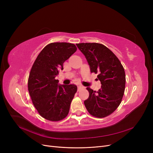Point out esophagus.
Listing matches in <instances>:
<instances>
[{
  "mask_svg": "<svg viewBox=\"0 0 153 153\" xmlns=\"http://www.w3.org/2000/svg\"><path fill=\"white\" fill-rule=\"evenodd\" d=\"M82 88H83V87H82V86H81V85H78V91H79L80 89H82Z\"/></svg>",
  "mask_w": 153,
  "mask_h": 153,
  "instance_id": "34e87169",
  "label": "esophagus"
}]
</instances>
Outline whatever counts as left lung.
I'll use <instances>...</instances> for the list:
<instances>
[{
	"label": "left lung",
	"mask_w": 153,
	"mask_h": 153,
	"mask_svg": "<svg viewBox=\"0 0 153 153\" xmlns=\"http://www.w3.org/2000/svg\"><path fill=\"white\" fill-rule=\"evenodd\" d=\"M85 55L91 73H99L97 80L101 87L96 92L87 87L89 92L84 105L90 114L102 118L117 109L121 102L126 84L123 66L115 55L105 45L96 43L76 44Z\"/></svg>",
	"instance_id": "left-lung-1"
}]
</instances>
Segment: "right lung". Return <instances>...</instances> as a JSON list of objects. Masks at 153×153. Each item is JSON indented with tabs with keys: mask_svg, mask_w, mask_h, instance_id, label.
Segmentation results:
<instances>
[{
	"mask_svg": "<svg viewBox=\"0 0 153 153\" xmlns=\"http://www.w3.org/2000/svg\"><path fill=\"white\" fill-rule=\"evenodd\" d=\"M76 49L69 43H50L41 50L31 68L28 90L32 103L41 116L49 121H61L69 113L77 86L59 84L55 77Z\"/></svg>",
	"mask_w": 153,
	"mask_h": 153,
	"instance_id": "add662e5",
	"label": "right lung"
}]
</instances>
